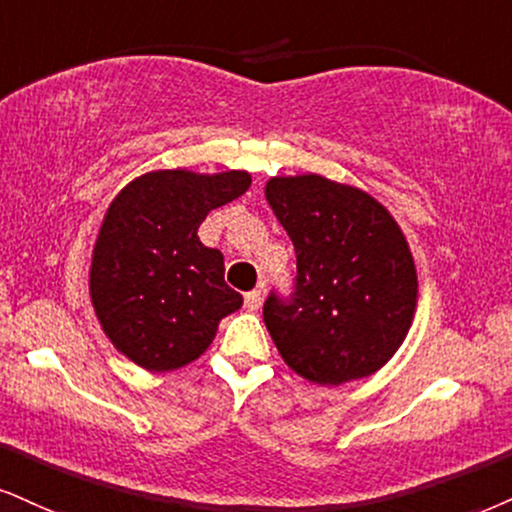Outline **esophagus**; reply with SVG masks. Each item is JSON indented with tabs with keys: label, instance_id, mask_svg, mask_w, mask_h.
<instances>
[{
	"label": "esophagus",
	"instance_id": "esophagus-1",
	"mask_svg": "<svg viewBox=\"0 0 512 512\" xmlns=\"http://www.w3.org/2000/svg\"><path fill=\"white\" fill-rule=\"evenodd\" d=\"M261 304H263V294H261V292H249V294L244 296V306H246V311L256 313L258 308H261Z\"/></svg>",
	"mask_w": 512,
	"mask_h": 512
}]
</instances>
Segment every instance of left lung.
<instances>
[{
  "label": "left lung",
  "instance_id": "8db88e82",
  "mask_svg": "<svg viewBox=\"0 0 512 512\" xmlns=\"http://www.w3.org/2000/svg\"><path fill=\"white\" fill-rule=\"evenodd\" d=\"M266 201L296 251V292L263 320L282 361L318 387L375 375L418 306V270L394 216L361 187L318 173L275 175Z\"/></svg>",
  "mask_w": 512,
  "mask_h": 512
}]
</instances>
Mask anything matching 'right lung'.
<instances>
[{"label": "right lung", "mask_w": 512, "mask_h": 512, "mask_svg": "<svg viewBox=\"0 0 512 512\" xmlns=\"http://www.w3.org/2000/svg\"><path fill=\"white\" fill-rule=\"evenodd\" d=\"M251 187L246 170H151L113 197L90 263V301L109 342L149 372H173L211 346L242 308L218 249L199 242L213 208Z\"/></svg>", "instance_id": "1"}]
</instances>
